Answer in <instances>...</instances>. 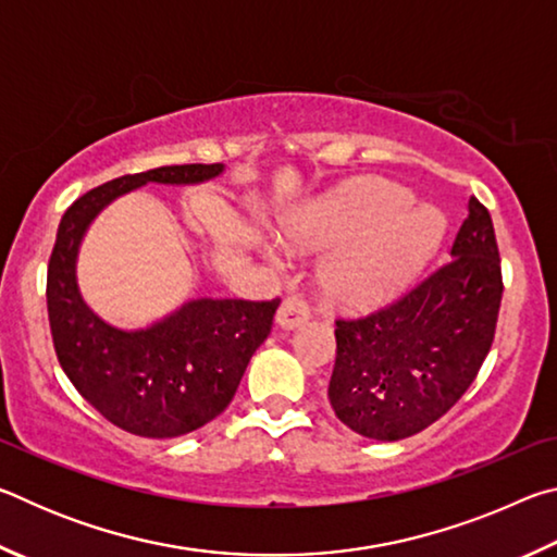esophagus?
<instances>
[{
  "instance_id": "34e87169",
  "label": "esophagus",
  "mask_w": 557,
  "mask_h": 557,
  "mask_svg": "<svg viewBox=\"0 0 557 557\" xmlns=\"http://www.w3.org/2000/svg\"><path fill=\"white\" fill-rule=\"evenodd\" d=\"M309 317H312V309H309L307 301L299 295H289L277 309V324L282 329H297L309 322Z\"/></svg>"
}]
</instances>
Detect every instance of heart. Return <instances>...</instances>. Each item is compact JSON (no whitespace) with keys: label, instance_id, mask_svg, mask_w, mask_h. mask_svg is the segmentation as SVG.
<instances>
[{"label":"heart","instance_id":"heart-1","mask_svg":"<svg viewBox=\"0 0 557 557\" xmlns=\"http://www.w3.org/2000/svg\"><path fill=\"white\" fill-rule=\"evenodd\" d=\"M442 231L440 213L410 203L408 191L388 178L346 182L312 209L285 225V240L297 250L329 252L322 285L342 307L369 309L393 299L414 277Z\"/></svg>","mask_w":557,"mask_h":557}]
</instances>
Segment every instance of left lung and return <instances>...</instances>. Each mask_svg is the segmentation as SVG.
I'll use <instances>...</instances> for the list:
<instances>
[{"label": "left lung", "instance_id": "8db88e82", "mask_svg": "<svg viewBox=\"0 0 557 557\" xmlns=\"http://www.w3.org/2000/svg\"><path fill=\"white\" fill-rule=\"evenodd\" d=\"M502 292L492 215L471 196L445 265L381 312L336 322L329 381L336 418L381 442L440 420L482 369Z\"/></svg>", "mask_w": 557, "mask_h": 557}]
</instances>
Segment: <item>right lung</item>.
Instances as JSON below:
<instances>
[{
    "mask_svg": "<svg viewBox=\"0 0 557 557\" xmlns=\"http://www.w3.org/2000/svg\"><path fill=\"white\" fill-rule=\"evenodd\" d=\"M223 169L182 164L112 178L83 194L59 223L46 282L55 356L75 391L132 435L178 437L228 408L252 354L270 336L280 299H191L152 326L127 332L83 299L75 272L81 240L117 196L145 184H201Z\"/></svg>",
    "mask_w": 557,
    "mask_h": 557,
    "instance_id": "add662e5",
    "label": "right lung"
}]
</instances>
